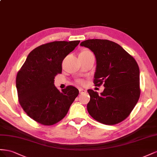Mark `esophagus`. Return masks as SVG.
<instances>
[{"label":"esophagus","mask_w":157,"mask_h":157,"mask_svg":"<svg viewBox=\"0 0 157 157\" xmlns=\"http://www.w3.org/2000/svg\"><path fill=\"white\" fill-rule=\"evenodd\" d=\"M79 93H83L86 92V90H85V89L81 88V89H79Z\"/></svg>","instance_id":"esophagus-1"}]
</instances>
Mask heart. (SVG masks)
Here are the masks:
<instances>
[{"mask_svg":"<svg viewBox=\"0 0 157 157\" xmlns=\"http://www.w3.org/2000/svg\"><path fill=\"white\" fill-rule=\"evenodd\" d=\"M93 55L92 52H91L90 51H87V50H83L79 53V55ZM78 82L80 84H83L84 83V81L82 79L78 80Z\"/></svg>","mask_w":157,"mask_h":157,"instance_id":"b5f03b06","label":"heart"}]
</instances>
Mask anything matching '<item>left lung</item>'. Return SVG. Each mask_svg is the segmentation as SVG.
I'll use <instances>...</instances> for the list:
<instances>
[{
  "label": "left lung",
  "instance_id": "obj_1",
  "mask_svg": "<svg viewBox=\"0 0 157 157\" xmlns=\"http://www.w3.org/2000/svg\"><path fill=\"white\" fill-rule=\"evenodd\" d=\"M94 53V83L105 89L101 95L88 89L89 114L98 122L113 125L126 119L140 96V68L136 60L118 44L106 39H88L80 44Z\"/></svg>",
  "mask_w": 157,
  "mask_h": 157
}]
</instances>
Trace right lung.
Wrapping results in <instances>:
<instances>
[{
	"label": "right lung",
	"instance_id": "add662e5",
	"mask_svg": "<svg viewBox=\"0 0 157 157\" xmlns=\"http://www.w3.org/2000/svg\"><path fill=\"white\" fill-rule=\"evenodd\" d=\"M80 41H54L31 51L16 76L19 102L31 118L51 126L68 113L79 90L68 86L60 91L54 84L62 72V62Z\"/></svg>",
	"mask_w": 157,
	"mask_h": 157
}]
</instances>
